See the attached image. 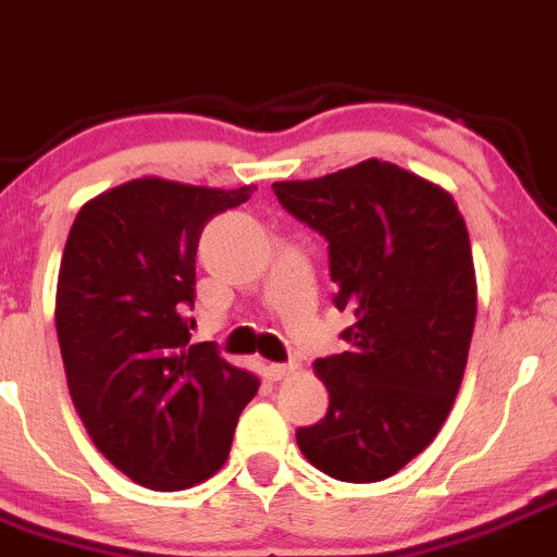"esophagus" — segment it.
Masks as SVG:
<instances>
[{"instance_id":"obj_1","label":"esophagus","mask_w":557,"mask_h":557,"mask_svg":"<svg viewBox=\"0 0 557 557\" xmlns=\"http://www.w3.org/2000/svg\"><path fill=\"white\" fill-rule=\"evenodd\" d=\"M267 371H269V376L274 379V382H280V379L294 376V373L299 371V366H296V362H274V366H269Z\"/></svg>"}]
</instances>
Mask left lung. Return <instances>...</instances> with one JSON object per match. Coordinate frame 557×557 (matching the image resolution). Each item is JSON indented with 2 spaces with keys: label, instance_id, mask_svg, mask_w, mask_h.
Returning <instances> with one entry per match:
<instances>
[{
  "label": "left lung",
  "instance_id": "1",
  "mask_svg": "<svg viewBox=\"0 0 557 557\" xmlns=\"http://www.w3.org/2000/svg\"><path fill=\"white\" fill-rule=\"evenodd\" d=\"M274 195L330 242L332 302L355 315L349 351L315 360L330 409L296 431L299 450L337 481L396 475L434 443L465 376L478 308L465 216L448 189L382 159Z\"/></svg>",
  "mask_w": 557,
  "mask_h": 557
}]
</instances>
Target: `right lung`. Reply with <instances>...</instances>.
<instances>
[{"label":"right lung","instance_id":"obj_1","mask_svg":"<svg viewBox=\"0 0 557 557\" xmlns=\"http://www.w3.org/2000/svg\"><path fill=\"white\" fill-rule=\"evenodd\" d=\"M252 189L145 175L87 200L67 233L54 302L67 389L92 445L148 490L214 475L261 387L191 343L186 319L202 227Z\"/></svg>","mask_w":557,"mask_h":557}]
</instances>
